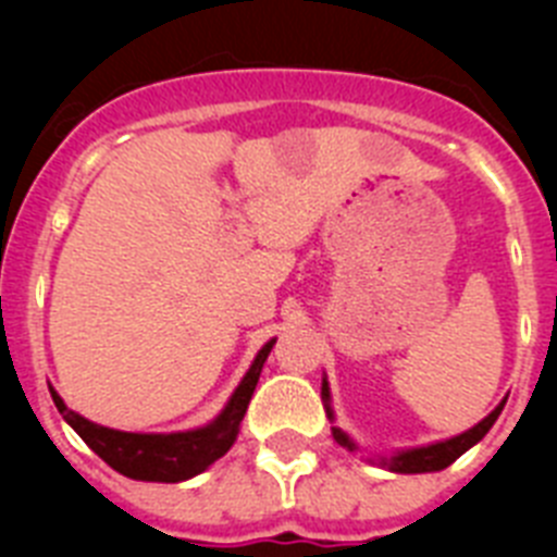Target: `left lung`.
Segmentation results:
<instances>
[{"mask_svg": "<svg viewBox=\"0 0 557 557\" xmlns=\"http://www.w3.org/2000/svg\"><path fill=\"white\" fill-rule=\"evenodd\" d=\"M323 398L329 401V385L326 379H323ZM502 407H505V401H502L499 407H496L494 412H491L488 418H482L480 424L471 426L469 432H462V435L451 437V441H444V444H432V446H424V449H410V451H401V455L396 457H382V466L391 471H398V474H424V471H441L446 469V466H451V462L457 460V457L462 455V451H469L471 446L476 444V441H482L485 437V432L494 426V421L499 418ZM329 418H332V410L326 407ZM334 437H337L339 446H346V449L354 451V444L348 441L346 435L339 430H334Z\"/></svg>", "mask_w": 557, "mask_h": 557, "instance_id": "left-lung-1", "label": "left lung"}]
</instances>
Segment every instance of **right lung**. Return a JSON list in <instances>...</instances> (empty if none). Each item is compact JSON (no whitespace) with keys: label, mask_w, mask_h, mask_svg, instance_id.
Masks as SVG:
<instances>
[{"label":"right lung","mask_w":557,"mask_h":557,"mask_svg":"<svg viewBox=\"0 0 557 557\" xmlns=\"http://www.w3.org/2000/svg\"><path fill=\"white\" fill-rule=\"evenodd\" d=\"M275 339H270L262 351L256 354L253 366L245 373L239 387L231 396L228 407L220 412L214 424L203 426V430L191 432H175V435H139V432H120L108 430V426L91 424L75 410H69L63 405V398L58 396L52 387V401H55L58 412L69 421V426L86 441L102 460L116 469L120 474L131 476V480L145 482H181L189 476L206 471L214 460L225 455L234 446L236 432H239V421L245 418V410L250 405V396L256 391L259 373H262L264 359H268L270 348Z\"/></svg>","instance_id":"obj_1"}]
</instances>
